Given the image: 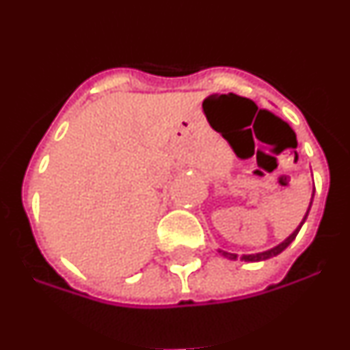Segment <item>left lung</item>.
I'll use <instances>...</instances> for the list:
<instances>
[{
	"mask_svg": "<svg viewBox=\"0 0 350 350\" xmlns=\"http://www.w3.org/2000/svg\"><path fill=\"white\" fill-rule=\"evenodd\" d=\"M312 200H314V193H312ZM312 200H310V205H308V208H307V213L303 215V219H301V222H299L298 228H296V230L293 231V233H291L289 237H287L286 240H284V242H280L279 245L271 247V249H268V250H262V252H256V254H243V256H238V254H231V252H226V250H221V249H219V252H221V254L224 256V258L233 259V261H234V259H240V261H247V262L265 261V259H270V258H273V256H279L284 249H287V247H289V243L293 242V240H295L296 234H298V231L301 230L303 222L307 221V215H308V212H310V206H312Z\"/></svg>",
	"mask_w": 350,
	"mask_h": 350,
	"instance_id": "obj_1",
	"label": "left lung"
}]
</instances>
